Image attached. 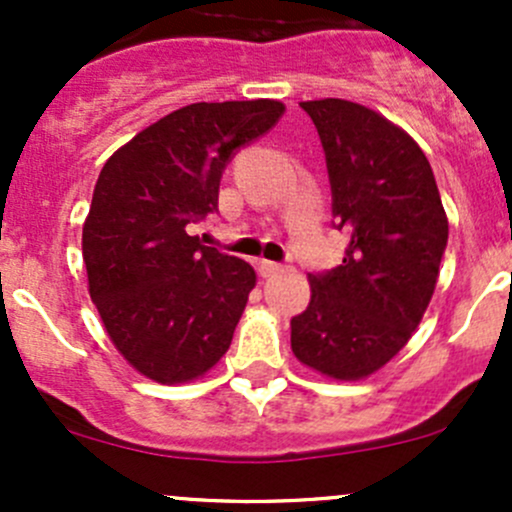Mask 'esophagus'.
Masks as SVG:
<instances>
[{"mask_svg":"<svg viewBox=\"0 0 512 512\" xmlns=\"http://www.w3.org/2000/svg\"><path fill=\"white\" fill-rule=\"evenodd\" d=\"M285 270V267L280 265V262H272V260H262L260 262V275L262 277H272V275H277V272H282Z\"/></svg>","mask_w":512,"mask_h":512,"instance_id":"1","label":"esophagus"}]
</instances>
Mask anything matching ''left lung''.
Returning <instances> with one entry per match:
<instances>
[{
    "mask_svg": "<svg viewBox=\"0 0 512 512\" xmlns=\"http://www.w3.org/2000/svg\"><path fill=\"white\" fill-rule=\"evenodd\" d=\"M322 141L342 265L309 275L312 299L292 317V352L329 379L359 381L394 359L421 322L446 252L448 218L428 158L381 113L302 101Z\"/></svg>",
    "mask_w": 512,
    "mask_h": 512,
    "instance_id": "obj_1",
    "label": "left lung"
}]
</instances>
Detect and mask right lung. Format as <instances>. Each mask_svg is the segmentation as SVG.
Instances as JSON below:
<instances>
[{"label":"right lung","instance_id":"add662e5","mask_svg":"<svg viewBox=\"0 0 512 512\" xmlns=\"http://www.w3.org/2000/svg\"><path fill=\"white\" fill-rule=\"evenodd\" d=\"M282 113L272 98L190 103L143 128L98 175L81 235L89 294L113 347L158 384L198 379L230 349L257 275L188 225L218 210L225 165Z\"/></svg>","mask_w":512,"mask_h":512}]
</instances>
